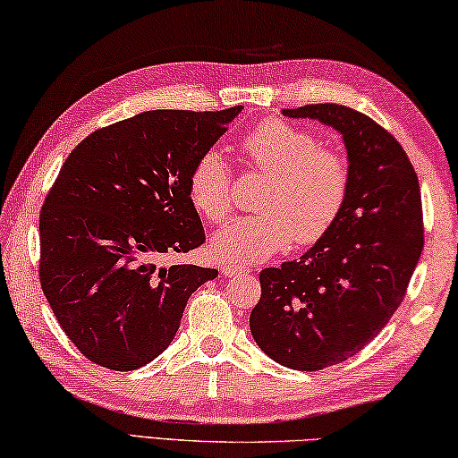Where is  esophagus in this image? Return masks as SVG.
<instances>
[{
    "mask_svg": "<svg viewBox=\"0 0 458 458\" xmlns=\"http://www.w3.org/2000/svg\"><path fill=\"white\" fill-rule=\"evenodd\" d=\"M221 272H223L225 276H237V274H247V272H250V267H247V266L225 264V266H221Z\"/></svg>",
    "mask_w": 458,
    "mask_h": 458,
    "instance_id": "esophagus-1",
    "label": "esophagus"
}]
</instances>
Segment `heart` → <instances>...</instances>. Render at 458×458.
Returning <instances> with one entry per match:
<instances>
[{
  "instance_id": "b5f03b06",
  "label": "heart",
  "mask_w": 458,
  "mask_h": 458,
  "mask_svg": "<svg viewBox=\"0 0 458 458\" xmlns=\"http://www.w3.org/2000/svg\"><path fill=\"white\" fill-rule=\"evenodd\" d=\"M245 166L269 174L259 208L216 231L211 253L233 266L259 264L294 242L314 245L335 227L351 186L349 162L339 149L320 146L314 133L282 119H266L239 141ZM233 176L219 154L192 164L189 197L208 223H221L233 207Z\"/></svg>"
}]
</instances>
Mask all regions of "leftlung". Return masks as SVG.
<instances>
[{"label": "left lung", "instance_id": "8db88e82", "mask_svg": "<svg viewBox=\"0 0 458 458\" xmlns=\"http://www.w3.org/2000/svg\"><path fill=\"white\" fill-rule=\"evenodd\" d=\"M282 114L341 133L351 186L318 243L298 261L261 269L250 328L274 361L318 371L359 353L400 309L424 247L422 200L406 149L361 111L317 103Z\"/></svg>", "mask_w": 458, "mask_h": 458}]
</instances>
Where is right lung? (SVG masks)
I'll list each match as a JSON object with an SVG mask.
<instances>
[{
	"label": "right lung",
	"instance_id": "right-lung-1",
	"mask_svg": "<svg viewBox=\"0 0 458 458\" xmlns=\"http://www.w3.org/2000/svg\"><path fill=\"white\" fill-rule=\"evenodd\" d=\"M242 109L144 111L93 131L64 160L40 211V286L89 361L149 363L192 292L219 276L158 259L205 243L189 174Z\"/></svg>",
	"mask_w": 458,
	"mask_h": 458
}]
</instances>
